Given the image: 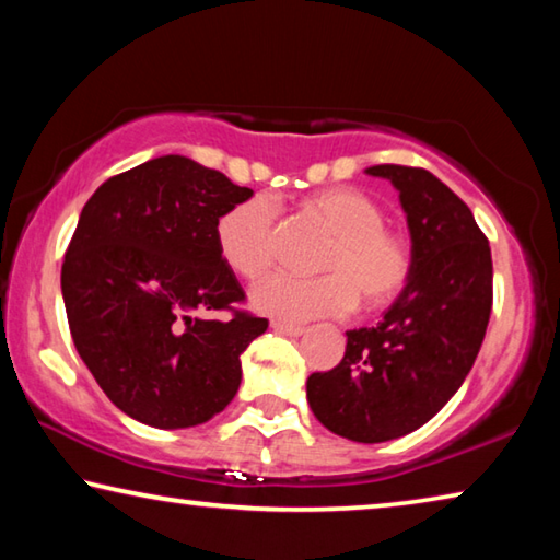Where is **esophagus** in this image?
I'll list each match as a JSON object with an SVG mask.
<instances>
[{"mask_svg": "<svg viewBox=\"0 0 560 560\" xmlns=\"http://www.w3.org/2000/svg\"><path fill=\"white\" fill-rule=\"evenodd\" d=\"M271 328L277 330V334L291 336V338H299V336L306 334V326H293V324H283V320H271Z\"/></svg>", "mask_w": 560, "mask_h": 560, "instance_id": "34e87169", "label": "esophagus"}]
</instances>
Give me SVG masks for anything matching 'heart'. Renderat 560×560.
Returning <instances> with one entry per match:
<instances>
[{"mask_svg": "<svg viewBox=\"0 0 560 560\" xmlns=\"http://www.w3.org/2000/svg\"><path fill=\"white\" fill-rule=\"evenodd\" d=\"M303 212L330 232L316 259V271L324 273H273L254 289V308L301 324L343 316L358 299L377 311L400 296L412 277V249L402 234L385 226V214L373 197L353 187H328L306 197ZM214 234L226 267L257 281L277 261L279 202L267 192L246 197L217 220Z\"/></svg>", "mask_w": 560, "mask_h": 560, "instance_id": "b5f03b06", "label": "heart"}]
</instances>
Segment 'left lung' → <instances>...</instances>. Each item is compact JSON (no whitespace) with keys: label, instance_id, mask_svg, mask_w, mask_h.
<instances>
[{"label":"left lung","instance_id":"8db88e82","mask_svg":"<svg viewBox=\"0 0 560 560\" xmlns=\"http://www.w3.org/2000/svg\"><path fill=\"white\" fill-rule=\"evenodd\" d=\"M400 192L412 236V277L375 328L348 330L336 368L311 373L318 422L353 442H387L430 422L479 355L494 303L487 234L424 167L373 165Z\"/></svg>","mask_w":560,"mask_h":560}]
</instances>
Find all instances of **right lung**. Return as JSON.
I'll return each mask as SVG.
<instances>
[{
    "label": "right lung",
    "instance_id": "1",
    "mask_svg": "<svg viewBox=\"0 0 560 560\" xmlns=\"http://www.w3.org/2000/svg\"><path fill=\"white\" fill-rule=\"evenodd\" d=\"M254 192L220 170L163 155L106 179L83 205L61 291L73 346L108 400L150 428H195L242 383V353L269 320L242 283L217 220ZM226 310L230 319L197 313Z\"/></svg>",
    "mask_w": 560,
    "mask_h": 560
}]
</instances>
